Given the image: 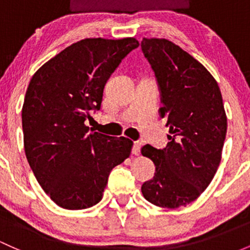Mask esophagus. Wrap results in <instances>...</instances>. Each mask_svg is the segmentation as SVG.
<instances>
[{"mask_svg": "<svg viewBox=\"0 0 250 250\" xmlns=\"http://www.w3.org/2000/svg\"><path fill=\"white\" fill-rule=\"evenodd\" d=\"M141 146H142V143L141 142H135V144H133V147H132V154L133 155H139V152H141Z\"/></svg>", "mask_w": 250, "mask_h": 250, "instance_id": "esophagus-1", "label": "esophagus"}]
</instances>
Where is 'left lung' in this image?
I'll return each instance as SVG.
<instances>
[{"label": "left lung", "mask_w": 250, "mask_h": 250, "mask_svg": "<svg viewBox=\"0 0 250 250\" xmlns=\"http://www.w3.org/2000/svg\"><path fill=\"white\" fill-rule=\"evenodd\" d=\"M142 51L157 79L160 113L170 133L163 150L142 147L156 167L142 193L160 208L186 206L206 189L221 163L228 126L221 89L203 64L167 39L143 38Z\"/></svg>", "instance_id": "left-lung-1"}]
</instances>
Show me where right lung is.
I'll use <instances>...</instances> for the list:
<instances>
[{
	"mask_svg": "<svg viewBox=\"0 0 250 250\" xmlns=\"http://www.w3.org/2000/svg\"><path fill=\"white\" fill-rule=\"evenodd\" d=\"M139 46L136 38H88L51 58L32 76L22 106L23 146L37 181L61 208L83 210L103 199L108 175L130 156L126 137L90 132L107 80Z\"/></svg>",
	"mask_w": 250,
	"mask_h": 250,
	"instance_id": "right-lung-1",
	"label": "right lung"
}]
</instances>
